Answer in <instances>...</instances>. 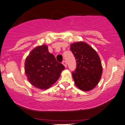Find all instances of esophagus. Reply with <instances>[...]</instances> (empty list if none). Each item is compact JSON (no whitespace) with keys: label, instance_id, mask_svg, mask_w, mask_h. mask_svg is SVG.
I'll return each mask as SVG.
<instances>
[{"label":"esophagus","instance_id":"34e87169","mask_svg":"<svg viewBox=\"0 0 125 125\" xmlns=\"http://www.w3.org/2000/svg\"><path fill=\"white\" fill-rule=\"evenodd\" d=\"M62 64L64 65V66H65V67H66V62L65 61H62Z\"/></svg>","mask_w":125,"mask_h":125}]
</instances>
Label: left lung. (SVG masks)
<instances>
[{
    "mask_svg": "<svg viewBox=\"0 0 125 125\" xmlns=\"http://www.w3.org/2000/svg\"><path fill=\"white\" fill-rule=\"evenodd\" d=\"M71 50L76 60V69L72 72L74 84L83 91H89L98 85L103 69L96 51L85 42L71 45Z\"/></svg>",
    "mask_w": 125,
    "mask_h": 125,
    "instance_id": "8db88e82",
    "label": "left lung"
}]
</instances>
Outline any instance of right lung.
<instances>
[{"mask_svg":"<svg viewBox=\"0 0 125 125\" xmlns=\"http://www.w3.org/2000/svg\"><path fill=\"white\" fill-rule=\"evenodd\" d=\"M64 66L49 52L48 46L35 47L27 56L25 72L30 84L37 88L46 90L59 79Z\"/></svg>","mask_w":125,"mask_h":125,"instance_id":"1","label":"right lung"}]
</instances>
